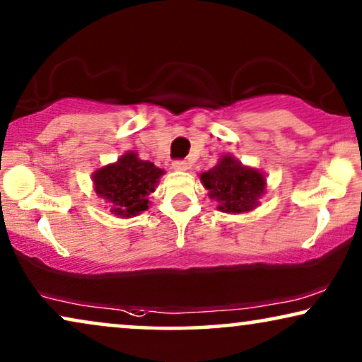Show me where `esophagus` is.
Masks as SVG:
<instances>
[{
  "instance_id": "34e87169",
  "label": "esophagus",
  "mask_w": 362,
  "mask_h": 362,
  "mask_svg": "<svg viewBox=\"0 0 362 362\" xmlns=\"http://www.w3.org/2000/svg\"><path fill=\"white\" fill-rule=\"evenodd\" d=\"M172 167H173V170H177V172H185L187 168H189V163H187L185 160H175L172 163Z\"/></svg>"
}]
</instances>
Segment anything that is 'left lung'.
I'll return each mask as SVG.
<instances>
[{
  "instance_id": "left-lung-1",
  "label": "left lung",
  "mask_w": 362,
  "mask_h": 362,
  "mask_svg": "<svg viewBox=\"0 0 362 362\" xmlns=\"http://www.w3.org/2000/svg\"><path fill=\"white\" fill-rule=\"evenodd\" d=\"M200 180L216 210L225 214H248L267 194V177L258 168L243 165L231 153L221 156L210 170L200 173Z\"/></svg>"
}]
</instances>
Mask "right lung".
<instances>
[{
    "mask_svg": "<svg viewBox=\"0 0 362 362\" xmlns=\"http://www.w3.org/2000/svg\"><path fill=\"white\" fill-rule=\"evenodd\" d=\"M163 173V168L129 151L117 162L98 168L93 173V187L104 200V209L119 218H132L148 210V195L156 192Z\"/></svg>",
    "mask_w": 362,
    "mask_h": 362,
    "instance_id": "right-lung-1",
    "label": "right lung"
}]
</instances>
